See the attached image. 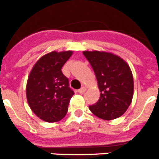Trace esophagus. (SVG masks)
<instances>
[{
    "label": "esophagus",
    "mask_w": 159,
    "mask_h": 159,
    "mask_svg": "<svg viewBox=\"0 0 159 159\" xmlns=\"http://www.w3.org/2000/svg\"><path fill=\"white\" fill-rule=\"evenodd\" d=\"M85 92H86V88H84V87H82L80 89L78 90V92L80 94H83V93H84Z\"/></svg>",
    "instance_id": "34e87169"
}]
</instances>
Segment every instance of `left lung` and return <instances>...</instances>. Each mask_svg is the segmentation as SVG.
Instances as JSON below:
<instances>
[{
    "label": "left lung",
    "instance_id": "8db88e82",
    "mask_svg": "<svg viewBox=\"0 0 159 159\" xmlns=\"http://www.w3.org/2000/svg\"><path fill=\"white\" fill-rule=\"evenodd\" d=\"M96 76L100 97L89 106L90 111L104 120L123 116L131 103L134 80L131 70L126 61L110 52L84 51Z\"/></svg>",
    "mask_w": 159,
    "mask_h": 159
}]
</instances>
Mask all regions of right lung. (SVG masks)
<instances>
[{"mask_svg": "<svg viewBox=\"0 0 159 159\" xmlns=\"http://www.w3.org/2000/svg\"><path fill=\"white\" fill-rule=\"evenodd\" d=\"M71 55V51L48 53L38 60L29 74L28 102L33 113L43 121H60L67 114L74 92L61 69Z\"/></svg>", "mask_w": 159, "mask_h": 159, "instance_id": "1", "label": "right lung"}]
</instances>
